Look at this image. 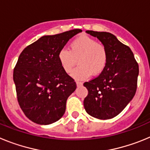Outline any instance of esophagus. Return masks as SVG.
Segmentation results:
<instances>
[{
    "instance_id": "34e87169",
    "label": "esophagus",
    "mask_w": 150,
    "mask_h": 150,
    "mask_svg": "<svg viewBox=\"0 0 150 150\" xmlns=\"http://www.w3.org/2000/svg\"><path fill=\"white\" fill-rule=\"evenodd\" d=\"M76 86H82V85H83V83H82V82L76 81Z\"/></svg>"
}]
</instances>
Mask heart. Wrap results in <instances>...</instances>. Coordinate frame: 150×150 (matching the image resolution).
<instances>
[{
	"label": "heart",
	"instance_id": "1",
	"mask_svg": "<svg viewBox=\"0 0 150 150\" xmlns=\"http://www.w3.org/2000/svg\"><path fill=\"white\" fill-rule=\"evenodd\" d=\"M58 59L64 71L68 74L73 72L78 59L79 66L73 73V76L81 80L91 74L98 76L101 74L107 65L108 55L104 44L88 36L82 35L71 41L70 50H61Z\"/></svg>",
	"mask_w": 150,
	"mask_h": 150
}]
</instances>
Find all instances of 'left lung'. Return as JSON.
Segmentation results:
<instances>
[{
	"label": "left lung",
	"mask_w": 150,
	"mask_h": 150,
	"mask_svg": "<svg viewBox=\"0 0 150 150\" xmlns=\"http://www.w3.org/2000/svg\"><path fill=\"white\" fill-rule=\"evenodd\" d=\"M105 46L108 59L103 72L84 83L88 95L84 108L88 114L99 120H110L125 109L137 90L139 66L131 49L108 32L86 30Z\"/></svg>",
	"instance_id": "8db88e82"
}]
</instances>
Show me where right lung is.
<instances>
[{"label": "right lung", "instance_id": "obj_1", "mask_svg": "<svg viewBox=\"0 0 150 150\" xmlns=\"http://www.w3.org/2000/svg\"><path fill=\"white\" fill-rule=\"evenodd\" d=\"M80 29L46 35L24 49L13 71L17 100L29 120L49 125L60 120L76 84L64 71L58 55Z\"/></svg>", "mask_w": 150, "mask_h": 150}]
</instances>
